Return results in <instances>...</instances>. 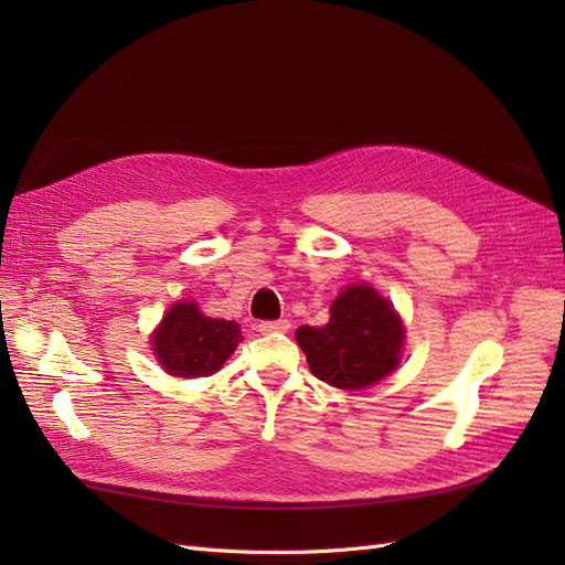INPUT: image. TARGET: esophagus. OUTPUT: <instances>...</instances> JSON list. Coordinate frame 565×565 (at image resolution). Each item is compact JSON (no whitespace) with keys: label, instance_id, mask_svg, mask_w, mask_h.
<instances>
[{"label":"esophagus","instance_id":"obj_1","mask_svg":"<svg viewBox=\"0 0 565 565\" xmlns=\"http://www.w3.org/2000/svg\"><path fill=\"white\" fill-rule=\"evenodd\" d=\"M289 330V320H264L259 322V332L262 334H273V332H287Z\"/></svg>","mask_w":565,"mask_h":565}]
</instances>
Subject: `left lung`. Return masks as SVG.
<instances>
[{"label":"left lung","instance_id":"obj_1","mask_svg":"<svg viewBox=\"0 0 565 565\" xmlns=\"http://www.w3.org/2000/svg\"><path fill=\"white\" fill-rule=\"evenodd\" d=\"M311 372L337 388H365L401 363L403 324L393 306L367 285L347 287L322 328L297 330Z\"/></svg>","mask_w":565,"mask_h":565}]
</instances>
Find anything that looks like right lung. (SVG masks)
Segmentation results:
<instances>
[{
  "instance_id": "1",
  "label": "right lung",
  "mask_w": 565,
  "mask_h": 565,
  "mask_svg": "<svg viewBox=\"0 0 565 565\" xmlns=\"http://www.w3.org/2000/svg\"><path fill=\"white\" fill-rule=\"evenodd\" d=\"M241 341V324L207 318L195 303L181 301L169 309L152 337V351L174 377H207L228 361Z\"/></svg>"
}]
</instances>
